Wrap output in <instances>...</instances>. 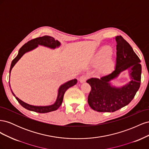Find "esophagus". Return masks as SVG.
<instances>
[{"mask_svg": "<svg viewBox=\"0 0 149 149\" xmlns=\"http://www.w3.org/2000/svg\"><path fill=\"white\" fill-rule=\"evenodd\" d=\"M86 79H87V76H86V75H83V76H81V77L79 78V79L80 83H81L85 82L86 81Z\"/></svg>", "mask_w": 149, "mask_h": 149, "instance_id": "34e87169", "label": "esophagus"}]
</instances>
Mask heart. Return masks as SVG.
Instances as JSON below:
<instances>
[{
    "label": "heart",
    "mask_w": 149,
    "mask_h": 149,
    "mask_svg": "<svg viewBox=\"0 0 149 149\" xmlns=\"http://www.w3.org/2000/svg\"><path fill=\"white\" fill-rule=\"evenodd\" d=\"M111 55V51L107 50L106 49H102L97 53L96 56V61L101 63L104 61V68L105 69H110L113 66V61L110 57Z\"/></svg>",
    "instance_id": "obj_1"
}]
</instances>
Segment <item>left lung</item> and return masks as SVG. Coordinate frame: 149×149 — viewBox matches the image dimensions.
Returning a JSON list of instances; mask_svg holds the SVG:
<instances>
[{"label": "left lung", "mask_w": 149, "mask_h": 149, "mask_svg": "<svg viewBox=\"0 0 149 149\" xmlns=\"http://www.w3.org/2000/svg\"><path fill=\"white\" fill-rule=\"evenodd\" d=\"M116 65L111 73L100 79L92 78L86 82L91 86L88 102L89 106L97 112H114L130 103L141 85L142 66L139 58L128 42L122 37H116ZM128 70L131 81L119 88L110 82L118 77L120 72Z\"/></svg>", "instance_id": "1"}]
</instances>
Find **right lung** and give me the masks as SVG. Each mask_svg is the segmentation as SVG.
Returning a JSON list of instances; mask_svg holds the SVG:
<instances>
[{"label":"right lung","instance_id":"add662e5","mask_svg":"<svg viewBox=\"0 0 149 149\" xmlns=\"http://www.w3.org/2000/svg\"><path fill=\"white\" fill-rule=\"evenodd\" d=\"M38 45H42L52 49H55L56 48L59 47L61 45V43L60 42H58V40H55L54 38L50 37V36H47V35L43 36V37H42L35 38L28 42L20 48L17 56L12 60L11 66L10 68V71H9L10 76L11 70L13 68V67L15 66V65L17 63V61L20 59L21 57L23 56L25 53L29 52L31 50H33V49L37 48ZM77 81H78L77 79H74L64 83L63 84L61 85L59 89H58V96H57V98L55 102L53 104L49 105V106H32V105L29 104L22 101V100H20V99L16 97L15 94L13 93L12 89H11V91L13 94V95L15 96L16 100L18 101V102L22 106H23L24 108H25V109H28L29 111H34L36 112H39V113H47V112L56 111L60 107V106L62 104L63 100L64 94L66 90L68 88H70V87L75 85L76 83H77Z\"/></svg>","mask_w":149,"mask_h":149}]
</instances>
